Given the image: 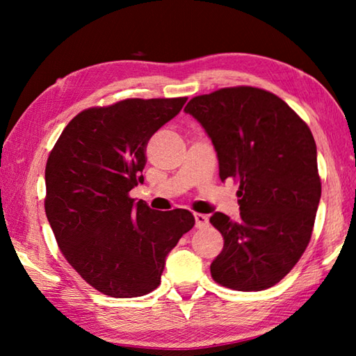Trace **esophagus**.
<instances>
[{
    "mask_svg": "<svg viewBox=\"0 0 356 356\" xmlns=\"http://www.w3.org/2000/svg\"><path fill=\"white\" fill-rule=\"evenodd\" d=\"M195 221H196V227H206L209 225V218L207 215L204 213H195Z\"/></svg>",
    "mask_w": 356,
    "mask_h": 356,
    "instance_id": "obj_1",
    "label": "esophagus"
}]
</instances>
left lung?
<instances>
[{"mask_svg":"<svg viewBox=\"0 0 356 356\" xmlns=\"http://www.w3.org/2000/svg\"><path fill=\"white\" fill-rule=\"evenodd\" d=\"M185 111L212 140L220 179L240 184V220L210 216L225 238L210 265L213 281L242 292L275 286L308 246L321 201L308 124L278 95L252 86L196 95Z\"/></svg>","mask_w":356,"mask_h":356,"instance_id":"8db88e82","label":"left lung"}]
</instances>
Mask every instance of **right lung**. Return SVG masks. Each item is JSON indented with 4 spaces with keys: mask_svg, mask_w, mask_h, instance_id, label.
Instances as JSON below:
<instances>
[{
    "mask_svg": "<svg viewBox=\"0 0 356 356\" xmlns=\"http://www.w3.org/2000/svg\"><path fill=\"white\" fill-rule=\"evenodd\" d=\"M186 97L125 99L83 110L65 125L45 166V213L59 250L95 291L143 297L160 286L168 252L195 226L185 209L135 202L146 146Z\"/></svg>",
    "mask_w": 356,
    "mask_h": 356,
    "instance_id": "obj_1",
    "label": "right lung"
}]
</instances>
